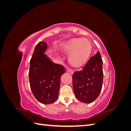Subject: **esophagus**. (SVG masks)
Listing matches in <instances>:
<instances>
[{
  "label": "esophagus",
  "instance_id": "esophagus-1",
  "mask_svg": "<svg viewBox=\"0 0 131 131\" xmlns=\"http://www.w3.org/2000/svg\"><path fill=\"white\" fill-rule=\"evenodd\" d=\"M67 72H68V73H69V74H73V72H74V71L72 70V69H70V68H68L67 69Z\"/></svg>",
  "mask_w": 131,
  "mask_h": 131
}]
</instances>
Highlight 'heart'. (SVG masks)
Listing matches in <instances>:
<instances>
[{"label": "heart", "instance_id": "heart-1", "mask_svg": "<svg viewBox=\"0 0 131 131\" xmlns=\"http://www.w3.org/2000/svg\"><path fill=\"white\" fill-rule=\"evenodd\" d=\"M63 50L70 53L69 61L76 67L84 65L88 61L91 51L90 42L82 39H73L63 46Z\"/></svg>", "mask_w": 131, "mask_h": 131}]
</instances>
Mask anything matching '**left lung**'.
Returning <instances> with one entry per match:
<instances>
[{
  "label": "left lung",
  "mask_w": 131,
  "mask_h": 131,
  "mask_svg": "<svg viewBox=\"0 0 131 131\" xmlns=\"http://www.w3.org/2000/svg\"><path fill=\"white\" fill-rule=\"evenodd\" d=\"M103 61L99 51L91 57L82 70L73 74V86L75 97L90 103L97 98L102 88Z\"/></svg>",
  "instance_id": "1"
}]
</instances>
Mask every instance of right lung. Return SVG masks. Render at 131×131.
Here are the masks:
<instances>
[{
    "label": "right lung",
    "instance_id": "1",
    "mask_svg": "<svg viewBox=\"0 0 131 131\" xmlns=\"http://www.w3.org/2000/svg\"><path fill=\"white\" fill-rule=\"evenodd\" d=\"M46 49L44 41H40L35 46L30 61L29 79L35 98L41 103L48 104L57 100L60 79L65 68L50 60L44 53Z\"/></svg>",
    "mask_w": 131,
    "mask_h": 131
}]
</instances>
